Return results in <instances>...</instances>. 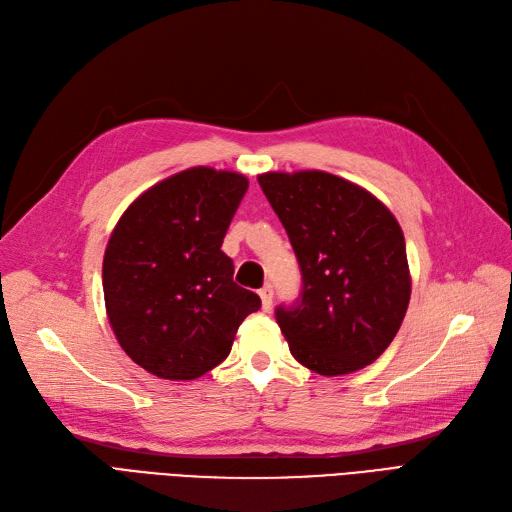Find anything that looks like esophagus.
Instances as JSON below:
<instances>
[{"label":"esophagus","mask_w":512,"mask_h":512,"mask_svg":"<svg viewBox=\"0 0 512 512\" xmlns=\"http://www.w3.org/2000/svg\"><path fill=\"white\" fill-rule=\"evenodd\" d=\"M260 301H262V309H269L273 307V288L271 286H265V288H260Z\"/></svg>","instance_id":"34e87169"}]
</instances>
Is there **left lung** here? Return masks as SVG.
<instances>
[{
  "label": "left lung",
  "instance_id": "obj_1",
  "mask_svg": "<svg viewBox=\"0 0 512 512\" xmlns=\"http://www.w3.org/2000/svg\"><path fill=\"white\" fill-rule=\"evenodd\" d=\"M258 183L288 232L299 297L275 307L294 359L322 376L374 363L406 316V241L378 198L320 170L267 173Z\"/></svg>",
  "mask_w": 512,
  "mask_h": 512
}]
</instances>
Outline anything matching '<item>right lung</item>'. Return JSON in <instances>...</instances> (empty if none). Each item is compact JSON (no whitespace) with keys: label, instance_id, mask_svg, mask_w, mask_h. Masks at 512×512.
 <instances>
[{"label":"right lung","instance_id":"1","mask_svg":"<svg viewBox=\"0 0 512 512\" xmlns=\"http://www.w3.org/2000/svg\"><path fill=\"white\" fill-rule=\"evenodd\" d=\"M247 179L190 168L153 185L121 215L102 265L106 314L130 359L166 380L220 365L260 297L232 282L222 252Z\"/></svg>","mask_w":512,"mask_h":512}]
</instances>
